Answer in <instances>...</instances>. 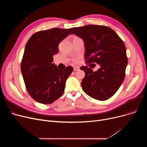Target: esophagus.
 Here are the masks:
<instances>
[{
	"mask_svg": "<svg viewBox=\"0 0 147 147\" xmlns=\"http://www.w3.org/2000/svg\"><path fill=\"white\" fill-rule=\"evenodd\" d=\"M79 67H74V68H73V70H74V71H78V70H79Z\"/></svg>",
	"mask_w": 147,
	"mask_h": 147,
	"instance_id": "34e87169",
	"label": "esophagus"
}]
</instances>
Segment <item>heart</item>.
<instances>
[{"label": "heart", "mask_w": 147, "mask_h": 147, "mask_svg": "<svg viewBox=\"0 0 147 147\" xmlns=\"http://www.w3.org/2000/svg\"><path fill=\"white\" fill-rule=\"evenodd\" d=\"M74 62H78V59H75Z\"/></svg>", "instance_id": "1"}]
</instances>
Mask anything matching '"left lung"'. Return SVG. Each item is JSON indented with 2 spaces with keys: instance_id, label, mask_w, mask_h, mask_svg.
<instances>
[{
  "instance_id": "obj_1",
  "label": "left lung",
  "mask_w": 147,
  "mask_h": 147,
  "mask_svg": "<svg viewBox=\"0 0 147 147\" xmlns=\"http://www.w3.org/2000/svg\"><path fill=\"white\" fill-rule=\"evenodd\" d=\"M71 34L81 37L84 44L86 63H96V71L87 66L82 87L85 93L99 101H105L116 92L125 78L127 57L125 45L118 34L104 26L87 25L72 28Z\"/></svg>"
}]
</instances>
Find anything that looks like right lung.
<instances>
[{"mask_svg": "<svg viewBox=\"0 0 147 147\" xmlns=\"http://www.w3.org/2000/svg\"><path fill=\"white\" fill-rule=\"evenodd\" d=\"M72 28H53L33 34L26 45L21 64V73L30 95L37 102L50 104L63 94L65 82L73 71L71 66L58 69L52 63L59 43Z\"/></svg>", "mask_w": 147, "mask_h": 147, "instance_id": "1", "label": "right lung"}]
</instances>
